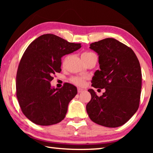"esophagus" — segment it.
<instances>
[{
  "label": "esophagus",
  "instance_id": "esophagus-1",
  "mask_svg": "<svg viewBox=\"0 0 153 153\" xmlns=\"http://www.w3.org/2000/svg\"><path fill=\"white\" fill-rule=\"evenodd\" d=\"M85 90H86L84 88H77V92H78V93H81L82 92H84Z\"/></svg>",
  "mask_w": 153,
  "mask_h": 153
}]
</instances>
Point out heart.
Wrapping results in <instances>:
<instances>
[{
  "mask_svg": "<svg viewBox=\"0 0 153 153\" xmlns=\"http://www.w3.org/2000/svg\"><path fill=\"white\" fill-rule=\"evenodd\" d=\"M92 55H94V53H91V52H85V53H82V56H88ZM71 82L74 84H76L77 86H82L84 84V78L82 77H74L71 79Z\"/></svg>",
  "mask_w": 153,
  "mask_h": 153,
  "instance_id": "b5f03b06",
  "label": "heart"
}]
</instances>
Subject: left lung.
<instances>
[{
	"mask_svg": "<svg viewBox=\"0 0 153 153\" xmlns=\"http://www.w3.org/2000/svg\"><path fill=\"white\" fill-rule=\"evenodd\" d=\"M98 53L100 70L95 71L92 86L105 89L98 97L89 89L91 100L86 111L93 122L117 128L126 123L138 110L142 87L141 68L132 51L120 41L108 38L90 44Z\"/></svg>",
	"mask_w": 153,
	"mask_h": 153,
	"instance_id": "left-lung-1",
	"label": "left lung"
}]
</instances>
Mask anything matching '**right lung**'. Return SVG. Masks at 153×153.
<instances>
[{
  "label": "right lung",
  "instance_id": "right-lung-1",
  "mask_svg": "<svg viewBox=\"0 0 153 153\" xmlns=\"http://www.w3.org/2000/svg\"><path fill=\"white\" fill-rule=\"evenodd\" d=\"M80 48L81 44L47 33L33 40L24 52L17 72L16 95L23 113L33 123L51 126L65 117L77 88L65 83L61 88H54L51 82L61 71L62 56Z\"/></svg>",
  "mask_w": 153,
  "mask_h": 153
}]
</instances>
